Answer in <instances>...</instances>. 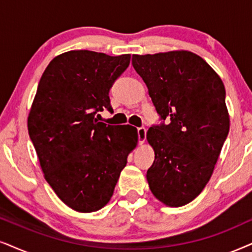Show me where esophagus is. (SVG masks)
Wrapping results in <instances>:
<instances>
[{
  "label": "esophagus",
  "instance_id": "1",
  "mask_svg": "<svg viewBox=\"0 0 252 252\" xmlns=\"http://www.w3.org/2000/svg\"><path fill=\"white\" fill-rule=\"evenodd\" d=\"M137 135H138V143L139 144H143L146 138V129L144 126H141V128L137 129Z\"/></svg>",
  "mask_w": 252,
  "mask_h": 252
}]
</instances>
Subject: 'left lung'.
<instances>
[{
	"label": "left lung",
	"mask_w": 252,
	"mask_h": 252,
	"mask_svg": "<svg viewBox=\"0 0 252 252\" xmlns=\"http://www.w3.org/2000/svg\"><path fill=\"white\" fill-rule=\"evenodd\" d=\"M132 66L161 121L146 133L155 150L149 187L165 205L184 206L205 189L228 136L224 85L189 51L133 55Z\"/></svg>",
	"instance_id": "8db88e82"
}]
</instances>
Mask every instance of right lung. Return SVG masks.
I'll use <instances>...</instances> for the list:
<instances>
[{"label": "right lung", "mask_w": 252, "mask_h": 252, "mask_svg": "<svg viewBox=\"0 0 252 252\" xmlns=\"http://www.w3.org/2000/svg\"><path fill=\"white\" fill-rule=\"evenodd\" d=\"M130 55L69 51L49 63L34 96L28 130L45 179L74 211L96 212L114 193L137 129L98 122L113 110L109 91L128 68Z\"/></svg>", "instance_id": "right-lung-1"}]
</instances>
